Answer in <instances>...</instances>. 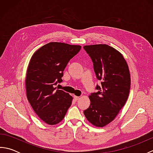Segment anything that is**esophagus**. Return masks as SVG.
Segmentation results:
<instances>
[{"mask_svg":"<svg viewBox=\"0 0 153 153\" xmlns=\"http://www.w3.org/2000/svg\"><path fill=\"white\" fill-rule=\"evenodd\" d=\"M79 98H80L79 97H77V96H74V100H79Z\"/></svg>","mask_w":153,"mask_h":153,"instance_id":"esophagus-1","label":"esophagus"}]
</instances>
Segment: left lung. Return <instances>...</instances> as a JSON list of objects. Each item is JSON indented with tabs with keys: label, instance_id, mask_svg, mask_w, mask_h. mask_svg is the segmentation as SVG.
Listing matches in <instances>:
<instances>
[{
	"label": "left lung",
	"instance_id": "1",
	"mask_svg": "<svg viewBox=\"0 0 153 153\" xmlns=\"http://www.w3.org/2000/svg\"><path fill=\"white\" fill-rule=\"evenodd\" d=\"M83 48L91 58L97 79V92L89 95L91 104L84 110L87 120L102 128L116 118L125 105L130 90L129 68L119 51L105 44L85 45Z\"/></svg>",
	"mask_w": 153,
	"mask_h": 153
}]
</instances>
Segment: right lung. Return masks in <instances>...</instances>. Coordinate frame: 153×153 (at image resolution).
Listing matches in <instances>:
<instances>
[{
	"instance_id": "1",
	"label": "right lung",
	"mask_w": 153,
	"mask_h": 153,
	"mask_svg": "<svg viewBox=\"0 0 153 153\" xmlns=\"http://www.w3.org/2000/svg\"><path fill=\"white\" fill-rule=\"evenodd\" d=\"M82 47L51 42L35 52L26 73L27 100L36 114L48 125H56L64 118L72 97L56 88L62 82L63 71Z\"/></svg>"
}]
</instances>
